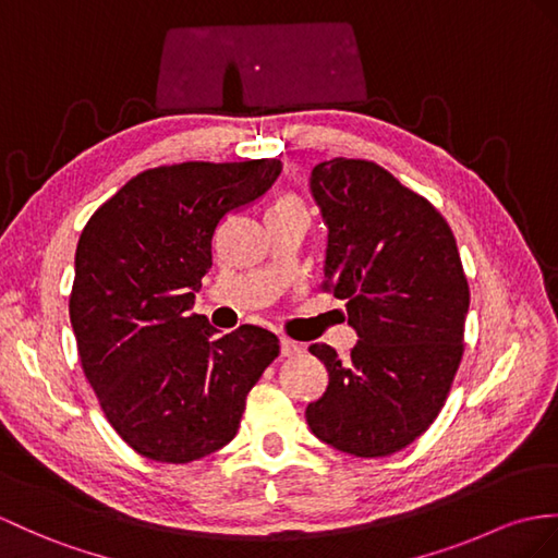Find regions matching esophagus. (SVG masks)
I'll return each mask as SVG.
<instances>
[{
	"label": "esophagus",
	"mask_w": 558,
	"mask_h": 558,
	"mask_svg": "<svg viewBox=\"0 0 558 558\" xmlns=\"http://www.w3.org/2000/svg\"><path fill=\"white\" fill-rule=\"evenodd\" d=\"M279 345H281L283 357H295V355H301V352H303V345L295 343V341H289V338H281Z\"/></svg>",
	"instance_id": "34e87169"
}]
</instances>
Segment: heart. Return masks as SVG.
<instances>
[{"label":"heart","mask_w":558,"mask_h":558,"mask_svg":"<svg viewBox=\"0 0 558 558\" xmlns=\"http://www.w3.org/2000/svg\"><path fill=\"white\" fill-rule=\"evenodd\" d=\"M277 208H303V206L295 198H283Z\"/></svg>","instance_id":"obj_1"}]
</instances>
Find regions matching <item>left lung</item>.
<instances>
[{
    "instance_id": "left-lung-1",
    "label": "left lung",
    "mask_w": 558,
    "mask_h": 558,
    "mask_svg": "<svg viewBox=\"0 0 558 558\" xmlns=\"http://www.w3.org/2000/svg\"><path fill=\"white\" fill-rule=\"evenodd\" d=\"M310 189L329 227L322 289L345 301L360 341L345 360L310 345L329 386L307 404V426L341 452L388 457L433 424L464 355L457 241L424 196L372 160H324Z\"/></svg>"
}]
</instances>
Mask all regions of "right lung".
<instances>
[{"label": "right lung", "instance_id": "right-lung-1", "mask_svg": "<svg viewBox=\"0 0 558 558\" xmlns=\"http://www.w3.org/2000/svg\"><path fill=\"white\" fill-rule=\"evenodd\" d=\"M281 160H189L144 170L89 217L75 251L71 324L108 424L134 452L186 464L236 436L279 338L217 336L189 315L225 215L269 192Z\"/></svg>", "mask_w": 558, "mask_h": 558}]
</instances>
